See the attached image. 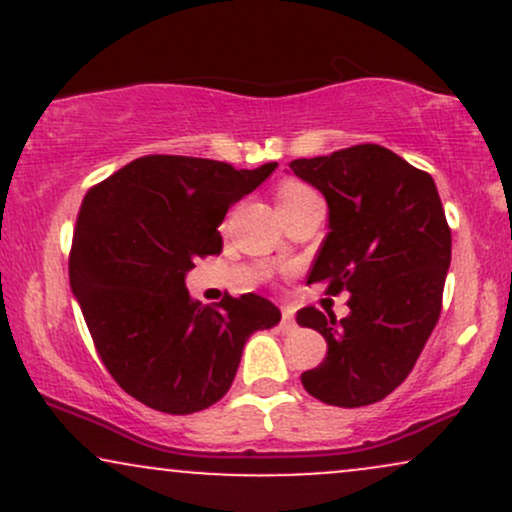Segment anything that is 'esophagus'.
Listing matches in <instances>:
<instances>
[{
  "mask_svg": "<svg viewBox=\"0 0 512 512\" xmlns=\"http://www.w3.org/2000/svg\"><path fill=\"white\" fill-rule=\"evenodd\" d=\"M281 330H284V332L296 330V320H293V313L289 308L281 310Z\"/></svg>",
  "mask_w": 512,
  "mask_h": 512,
  "instance_id": "esophagus-1",
  "label": "esophagus"
}]
</instances>
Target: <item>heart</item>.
<instances>
[{
    "label": "heart",
    "instance_id": "1",
    "mask_svg": "<svg viewBox=\"0 0 512 512\" xmlns=\"http://www.w3.org/2000/svg\"><path fill=\"white\" fill-rule=\"evenodd\" d=\"M310 192L313 190H310L308 185H303V182L284 180L279 187H276V202H279V207H281V204L296 202V199L310 195Z\"/></svg>",
    "mask_w": 512,
    "mask_h": 512
}]
</instances>
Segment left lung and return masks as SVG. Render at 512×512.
<instances>
[{
  "mask_svg": "<svg viewBox=\"0 0 512 512\" xmlns=\"http://www.w3.org/2000/svg\"><path fill=\"white\" fill-rule=\"evenodd\" d=\"M289 168L330 209L308 284L351 293L344 320L298 310V325L327 342L325 361L301 383L325 404L366 407L404 383L438 322L452 240L436 182L378 144L298 158Z\"/></svg>",
  "mask_w": 512,
  "mask_h": 512,
  "instance_id": "obj_1",
  "label": "left lung"
}]
</instances>
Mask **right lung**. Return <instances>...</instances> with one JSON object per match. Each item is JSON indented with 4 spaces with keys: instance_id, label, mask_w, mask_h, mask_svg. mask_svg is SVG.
<instances>
[{
    "instance_id": "add662e5",
    "label": "right lung",
    "mask_w": 512,
    "mask_h": 512,
    "mask_svg": "<svg viewBox=\"0 0 512 512\" xmlns=\"http://www.w3.org/2000/svg\"><path fill=\"white\" fill-rule=\"evenodd\" d=\"M274 168L144 156L86 192L69 284L108 373L146 407H211L236 378L250 334L279 325V308L257 293L209 308L185 286L197 257L221 252L228 207Z\"/></svg>"
}]
</instances>
